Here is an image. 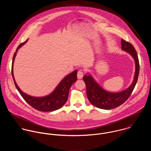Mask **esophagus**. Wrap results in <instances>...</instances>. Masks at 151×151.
<instances>
[{
	"instance_id": "34e87169",
	"label": "esophagus",
	"mask_w": 151,
	"mask_h": 151,
	"mask_svg": "<svg viewBox=\"0 0 151 151\" xmlns=\"http://www.w3.org/2000/svg\"><path fill=\"white\" fill-rule=\"evenodd\" d=\"M83 76H84V72H83L81 70H79V71H78V73H77V77H78V79L82 78L83 77Z\"/></svg>"
}]
</instances>
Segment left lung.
Wrapping results in <instances>:
<instances>
[{"label": "left lung", "instance_id": "left-lung-1", "mask_svg": "<svg viewBox=\"0 0 151 151\" xmlns=\"http://www.w3.org/2000/svg\"><path fill=\"white\" fill-rule=\"evenodd\" d=\"M122 48L129 52L135 62V73L132 84L127 89L119 93H110L103 89L89 75L83 77L86 83V95L89 101L95 106L103 109H112L124 103L131 95L137 84L139 71V63L137 53L131 43L122 39Z\"/></svg>", "mask_w": 151, "mask_h": 151}]
</instances>
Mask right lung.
<instances>
[{
  "label": "right lung",
  "instance_id": "obj_1",
  "mask_svg": "<svg viewBox=\"0 0 151 151\" xmlns=\"http://www.w3.org/2000/svg\"><path fill=\"white\" fill-rule=\"evenodd\" d=\"M26 41L20 44L16 49V52L17 50L22 46V45L25 43ZM16 52L14 53L13 58L12 67V74L14 80V84L16 88L20 92L22 98L32 108L41 111H51L56 110L62 108L67 101L69 90L72 84L77 81V70L74 71L73 73H70L65 78H63L59 84L56 88L55 91L49 95L45 97L37 98L33 97L27 95L26 93L22 92V90L17 86L13 77V65L14 60L15 56L16 55Z\"/></svg>",
  "mask_w": 151,
  "mask_h": 151
}]
</instances>
